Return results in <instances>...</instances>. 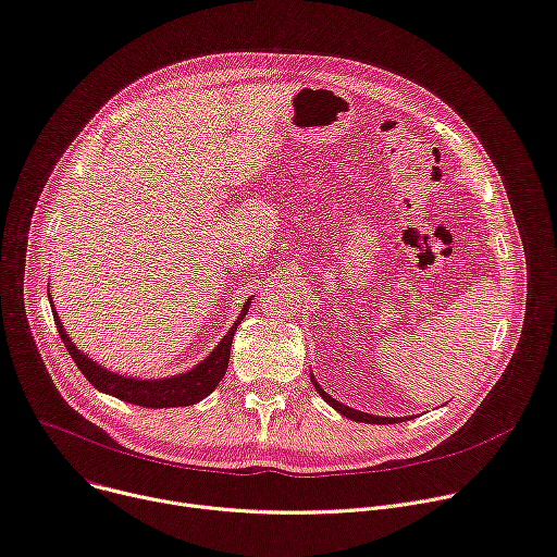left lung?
<instances>
[{"instance_id":"8db88e82","label":"left lung","mask_w":557,"mask_h":557,"mask_svg":"<svg viewBox=\"0 0 557 557\" xmlns=\"http://www.w3.org/2000/svg\"><path fill=\"white\" fill-rule=\"evenodd\" d=\"M310 379H312V385L317 387V392L321 394V398L330 405V407H334L338 413H343V416H347V418H351V420H356V422H367V424H392V422H405L407 418H385V416H372V413H364V411H358V409H351V407H347V405H343V403H338L336 398H332L319 383H317V379L310 374Z\"/></svg>"}]
</instances>
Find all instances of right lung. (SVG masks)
Wrapping results in <instances>:
<instances>
[{"label":"right lung","mask_w":557,"mask_h":557,"mask_svg":"<svg viewBox=\"0 0 557 557\" xmlns=\"http://www.w3.org/2000/svg\"><path fill=\"white\" fill-rule=\"evenodd\" d=\"M48 300H50V307H52V317H54L59 336H61V341H64L71 358L77 362L79 372L86 376V381L95 389H99L103 394H110V396H114L123 403L150 407V409L188 407V405H195V403L203 400L206 396H210L216 389V385L225 376L234 332L240 325L243 317L250 312V305H252V296L245 298V305L240 307V314L232 323L230 332L221 338V343L197 367L188 369L185 374L168 376V379H135V376H121V374L110 372V369L101 367L95 358H90L88 354L77 349L75 343L71 341V336L66 334L64 325H61L57 312H54L50 292H48Z\"/></svg>","instance_id":"right-lung-1"}]
</instances>
